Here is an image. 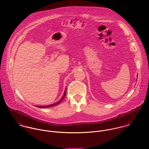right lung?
<instances>
[{"label": "right lung", "instance_id": "right-lung-1", "mask_svg": "<svg viewBox=\"0 0 149 149\" xmlns=\"http://www.w3.org/2000/svg\"><path fill=\"white\" fill-rule=\"evenodd\" d=\"M66 90L65 91V93H64L63 96V97L62 98V99H61L59 102H56V103H54V104H50V105H49V106H36V107H41V108H46V107L47 108V107H51L56 106V105L59 104V103L62 101V100L64 99V98H65V95H66Z\"/></svg>", "mask_w": 149, "mask_h": 149}]
</instances>
